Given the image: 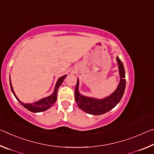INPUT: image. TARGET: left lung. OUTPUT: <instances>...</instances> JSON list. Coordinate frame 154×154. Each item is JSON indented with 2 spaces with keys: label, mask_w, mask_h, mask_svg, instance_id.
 <instances>
[{
  "label": "left lung",
  "mask_w": 154,
  "mask_h": 154,
  "mask_svg": "<svg viewBox=\"0 0 154 154\" xmlns=\"http://www.w3.org/2000/svg\"><path fill=\"white\" fill-rule=\"evenodd\" d=\"M117 62L118 63L120 82L116 90L108 97L100 100V99L86 97V96L80 94L78 91L79 80L77 79L75 90V98L79 108L89 114L98 116V115L106 113L118 105L123 96L125 88H126V79H124L126 75H125L123 63L119 58V57H117Z\"/></svg>",
  "instance_id": "1"
}]
</instances>
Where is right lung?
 Listing matches in <instances>:
<instances>
[{
  "label": "right lung",
  "instance_id": "1",
  "mask_svg": "<svg viewBox=\"0 0 154 154\" xmlns=\"http://www.w3.org/2000/svg\"><path fill=\"white\" fill-rule=\"evenodd\" d=\"M67 75H64V76L61 77L60 78H59L58 82H57L55 88H54V91L53 94L51 96H48L47 98H44L41 100L37 101V102H35L32 104H25L24 103L21 102V101L17 98L16 95L15 94V93L14 92V89H13V87L11 85V80L9 79V82H10V87H11V90L12 91L13 94L15 98H16L17 100L19 101V103L22 105L23 106L29 110L31 112H33V113H37V112H41V111H44L48 109L49 108H50L51 106L54 105V103H56V99H57V92H58V90L60 87V85H61V83L63 82L64 78L66 77Z\"/></svg>",
  "mask_w": 154,
  "mask_h": 154
}]
</instances>
